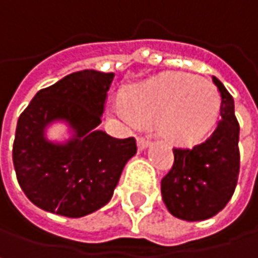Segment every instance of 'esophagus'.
Segmentation results:
<instances>
[{
    "label": "esophagus",
    "instance_id": "1",
    "mask_svg": "<svg viewBox=\"0 0 258 258\" xmlns=\"http://www.w3.org/2000/svg\"><path fill=\"white\" fill-rule=\"evenodd\" d=\"M150 144V141L147 140V138H144V137H140L138 140H137V146H138V150H144V149H147V146Z\"/></svg>",
    "mask_w": 258,
    "mask_h": 258
}]
</instances>
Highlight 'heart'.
Wrapping results in <instances>:
<instances>
[{
	"instance_id": "obj_1",
	"label": "heart",
	"mask_w": 258,
	"mask_h": 258,
	"mask_svg": "<svg viewBox=\"0 0 258 258\" xmlns=\"http://www.w3.org/2000/svg\"><path fill=\"white\" fill-rule=\"evenodd\" d=\"M220 109V95L208 79L187 73H169L135 86L124 105L114 114L126 123L158 121V131L176 144L204 138L214 126Z\"/></svg>"
}]
</instances>
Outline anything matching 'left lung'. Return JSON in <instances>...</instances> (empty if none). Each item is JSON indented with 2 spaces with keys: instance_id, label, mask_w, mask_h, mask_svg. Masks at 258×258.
<instances>
[{
  "instance_id": "left-lung-1",
  "label": "left lung",
  "mask_w": 258,
  "mask_h": 258,
  "mask_svg": "<svg viewBox=\"0 0 258 258\" xmlns=\"http://www.w3.org/2000/svg\"><path fill=\"white\" fill-rule=\"evenodd\" d=\"M222 97L220 120L214 132L191 149H173L175 163L161 181L163 201L178 219L195 222L216 216L231 199L239 178V123L234 100L213 77Z\"/></svg>"
}]
</instances>
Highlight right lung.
I'll return each mask as SVG.
<instances>
[{"mask_svg":"<svg viewBox=\"0 0 258 258\" xmlns=\"http://www.w3.org/2000/svg\"><path fill=\"white\" fill-rule=\"evenodd\" d=\"M114 73L83 70L41 89L19 115L13 166L25 196L36 207L65 217H83L105 207L127 161L134 138H112L97 126ZM56 121L70 127L65 143L46 138Z\"/></svg>","mask_w":258,"mask_h":258,"instance_id":"1","label":"right lung"}]
</instances>
